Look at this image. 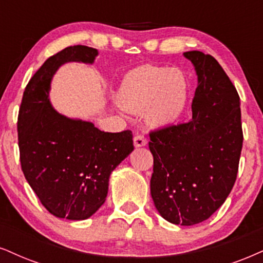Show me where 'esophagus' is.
<instances>
[{
    "label": "esophagus",
    "mask_w": 263,
    "mask_h": 263,
    "mask_svg": "<svg viewBox=\"0 0 263 263\" xmlns=\"http://www.w3.org/2000/svg\"><path fill=\"white\" fill-rule=\"evenodd\" d=\"M147 144L146 139L144 138V135H135L134 137V146L135 147H142Z\"/></svg>",
    "instance_id": "obj_1"
}]
</instances>
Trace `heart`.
<instances>
[{"label": "heart", "mask_w": 263, "mask_h": 263, "mask_svg": "<svg viewBox=\"0 0 263 263\" xmlns=\"http://www.w3.org/2000/svg\"><path fill=\"white\" fill-rule=\"evenodd\" d=\"M190 97V82L180 68L144 64L129 72L118 90V103L126 111L140 113L154 126L179 121Z\"/></svg>", "instance_id": "obj_1"}]
</instances>
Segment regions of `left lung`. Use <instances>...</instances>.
Masks as SVG:
<instances>
[{
	"label": "left lung",
	"mask_w": 263,
	"mask_h": 263,
	"mask_svg": "<svg viewBox=\"0 0 263 263\" xmlns=\"http://www.w3.org/2000/svg\"><path fill=\"white\" fill-rule=\"evenodd\" d=\"M197 76L193 119L150 133V189L168 222L194 226L210 218L234 185L242 147L240 99L211 54L184 52Z\"/></svg>",
	"instance_id": "8db88e82"
}]
</instances>
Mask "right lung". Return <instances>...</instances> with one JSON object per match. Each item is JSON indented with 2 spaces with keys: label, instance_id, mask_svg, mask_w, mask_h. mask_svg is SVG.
I'll use <instances>...</instances> for the list:
<instances>
[{
  "label": "right lung",
  "instance_id": "right-lung-1",
  "mask_svg": "<svg viewBox=\"0 0 263 263\" xmlns=\"http://www.w3.org/2000/svg\"><path fill=\"white\" fill-rule=\"evenodd\" d=\"M97 54L77 45L46 60L25 87L18 116L25 179L48 212L70 221L89 218L105 203L109 176L134 150L130 130L101 132L91 122L61 115L50 101L58 68L92 64Z\"/></svg>",
  "mask_w": 263,
  "mask_h": 263
}]
</instances>
